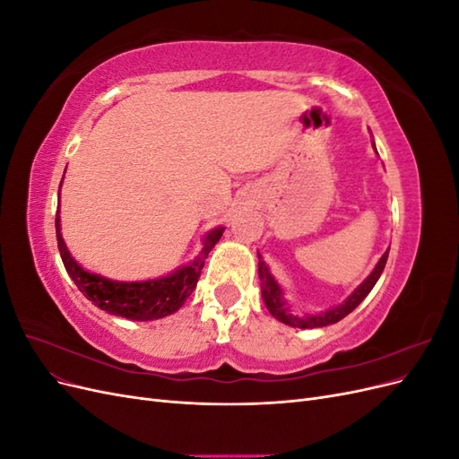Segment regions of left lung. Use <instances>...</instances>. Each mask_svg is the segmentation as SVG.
I'll use <instances>...</instances> for the list:
<instances>
[{
	"label": "left lung",
	"instance_id": "obj_1",
	"mask_svg": "<svg viewBox=\"0 0 459 459\" xmlns=\"http://www.w3.org/2000/svg\"><path fill=\"white\" fill-rule=\"evenodd\" d=\"M375 147V143H373ZM388 258V251H385V255L379 258L377 266L373 268V272L366 277V280L359 283L352 293L349 295V299L342 300L337 307H333L325 312H319V314H308V316H293L287 307V302L283 299V290L273 280V275L270 273L266 262L262 260L260 253H258V275H260V287H262V299L266 302V308L270 310V314L280 319L281 324L290 325V327H300V329H314V327H325L331 324H337L344 316H349L359 302H362L368 295L369 290L377 283V280L381 277L383 270H385V264Z\"/></svg>",
	"mask_w": 459,
	"mask_h": 459
}]
</instances>
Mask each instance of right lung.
<instances>
[{
    "label": "right lung",
    "mask_w": 459,
    "mask_h": 459,
    "mask_svg": "<svg viewBox=\"0 0 459 459\" xmlns=\"http://www.w3.org/2000/svg\"><path fill=\"white\" fill-rule=\"evenodd\" d=\"M63 184V179H61ZM55 230H57V245L65 268L73 281L80 289V293L91 300L97 308H101L113 316H122L134 322H151L178 312L184 307L187 297L197 287L204 260L212 247L220 241L224 228L208 231L203 239L201 253L187 266L178 268L170 275L159 277L149 281H113L97 273H90L68 253L65 239L61 235V216L57 211L55 216Z\"/></svg>",
    "instance_id": "right-lung-1"
}]
</instances>
